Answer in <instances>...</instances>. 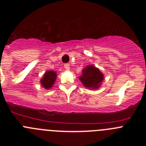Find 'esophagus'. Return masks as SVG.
Segmentation results:
<instances>
[{"label": "esophagus", "instance_id": "obj_1", "mask_svg": "<svg viewBox=\"0 0 146 146\" xmlns=\"http://www.w3.org/2000/svg\"><path fill=\"white\" fill-rule=\"evenodd\" d=\"M64 68L66 69V70L69 71V69H70V65H69V64H66L65 65H64Z\"/></svg>", "mask_w": 146, "mask_h": 146}]
</instances>
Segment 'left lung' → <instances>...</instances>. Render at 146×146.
Returning a JSON list of instances; mask_svg holds the SVG:
<instances>
[{
    "mask_svg": "<svg viewBox=\"0 0 146 146\" xmlns=\"http://www.w3.org/2000/svg\"><path fill=\"white\" fill-rule=\"evenodd\" d=\"M104 76L99 69L94 66H88L82 70V75L80 80L86 88L95 89L100 86Z\"/></svg>",
    "mask_w": 146,
    "mask_h": 146,
    "instance_id": "left-lung-1",
    "label": "left lung"
}]
</instances>
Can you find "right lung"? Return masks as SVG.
<instances>
[{
	"mask_svg": "<svg viewBox=\"0 0 146 146\" xmlns=\"http://www.w3.org/2000/svg\"><path fill=\"white\" fill-rule=\"evenodd\" d=\"M56 76L57 74L53 71H48V72H45L43 78L41 80V83H42V86L46 89L52 88L55 80H56Z\"/></svg>",
	"mask_w": 146,
	"mask_h": 146,
	"instance_id": "right-lung-1",
	"label": "right lung"
}]
</instances>
